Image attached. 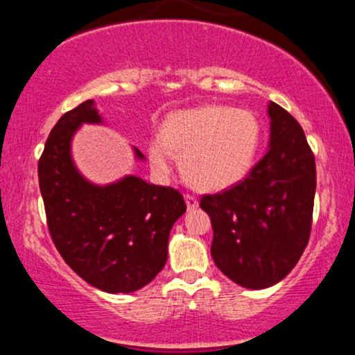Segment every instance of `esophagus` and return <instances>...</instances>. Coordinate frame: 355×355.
<instances>
[{
  "label": "esophagus",
  "mask_w": 355,
  "mask_h": 355,
  "mask_svg": "<svg viewBox=\"0 0 355 355\" xmlns=\"http://www.w3.org/2000/svg\"><path fill=\"white\" fill-rule=\"evenodd\" d=\"M185 202H187V209H189V210H193V209H197V207H198V200H197V197H195V195L187 193L185 195Z\"/></svg>",
  "instance_id": "34e87169"
}]
</instances>
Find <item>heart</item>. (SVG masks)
Wrapping results in <instances>:
<instances>
[{"instance_id": "obj_1", "label": "heart", "mask_w": 355, "mask_h": 355, "mask_svg": "<svg viewBox=\"0 0 355 355\" xmlns=\"http://www.w3.org/2000/svg\"><path fill=\"white\" fill-rule=\"evenodd\" d=\"M262 145V125L247 110L225 105L180 110L162 121L160 137L148 141L155 173L172 170L180 160L182 175L193 189L220 191L237 185L254 166Z\"/></svg>"}]
</instances>
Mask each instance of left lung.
I'll return each instance as SVG.
<instances>
[{
	"label": "left lung",
	"mask_w": 355,
	"mask_h": 355,
	"mask_svg": "<svg viewBox=\"0 0 355 355\" xmlns=\"http://www.w3.org/2000/svg\"><path fill=\"white\" fill-rule=\"evenodd\" d=\"M268 152L237 185L203 195L211 259L235 284L267 288L284 279L311 237L315 158L302 126L270 101Z\"/></svg>",
	"instance_id": "obj_1"
}]
</instances>
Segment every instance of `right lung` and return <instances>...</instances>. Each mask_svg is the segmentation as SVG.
Segmentation results:
<instances>
[{
    "label": "right lung",
    "instance_id": "add662e5",
    "mask_svg": "<svg viewBox=\"0 0 355 355\" xmlns=\"http://www.w3.org/2000/svg\"><path fill=\"white\" fill-rule=\"evenodd\" d=\"M83 123H101L93 100L56 121L38 162L48 230L85 282L108 294H130L165 267L170 230L187 205L178 190L135 175L103 187L88 182L71 158V138Z\"/></svg>",
    "mask_w": 355,
    "mask_h": 355
}]
</instances>
